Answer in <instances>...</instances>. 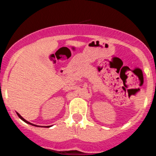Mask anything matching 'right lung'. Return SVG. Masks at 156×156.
<instances>
[{
    "label": "right lung",
    "mask_w": 156,
    "mask_h": 156,
    "mask_svg": "<svg viewBox=\"0 0 156 156\" xmlns=\"http://www.w3.org/2000/svg\"><path fill=\"white\" fill-rule=\"evenodd\" d=\"M17 115H18V116H19V118L21 119V120H23L24 122H26V123H28V124H31V125H33V126H36V127H40V126H38V125H35V124H33V123H30V122H29V121H27V120H25V119H24L23 117H22V116H21V115L19 114V113H17ZM50 127V126H46V127Z\"/></svg>",
    "instance_id": "1"
}]
</instances>
